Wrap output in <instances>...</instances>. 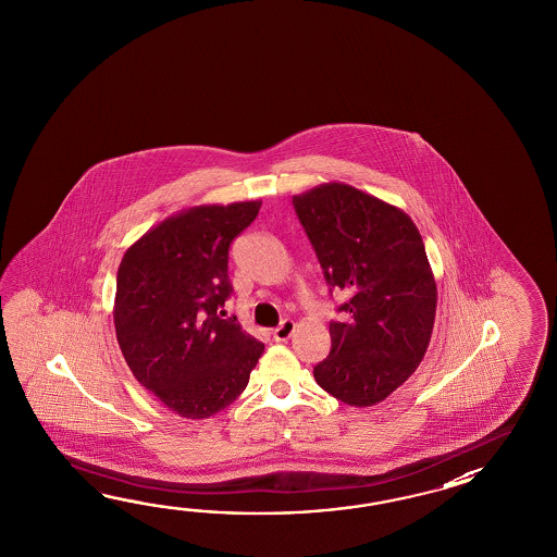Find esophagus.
Wrapping results in <instances>:
<instances>
[{
  "instance_id": "obj_1",
  "label": "esophagus",
  "mask_w": 557,
  "mask_h": 557,
  "mask_svg": "<svg viewBox=\"0 0 557 557\" xmlns=\"http://www.w3.org/2000/svg\"><path fill=\"white\" fill-rule=\"evenodd\" d=\"M295 332V322L293 320H283L273 331V338L276 343H284L290 338V334Z\"/></svg>"
}]
</instances>
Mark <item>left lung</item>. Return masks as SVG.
<instances>
[{"label": "left lung", "mask_w": 557, "mask_h": 557, "mask_svg": "<svg viewBox=\"0 0 557 557\" xmlns=\"http://www.w3.org/2000/svg\"><path fill=\"white\" fill-rule=\"evenodd\" d=\"M329 290L350 298L332 320L331 355L314 367L322 391L350 406L382 403L426 355L436 283L408 214L362 190L331 183L293 197Z\"/></svg>", "instance_id": "8db88e82"}]
</instances>
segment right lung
I'll return each mask as SVG.
<instances>
[{"label": "right lung", "instance_id": "add662e5", "mask_svg": "<svg viewBox=\"0 0 557 557\" xmlns=\"http://www.w3.org/2000/svg\"><path fill=\"white\" fill-rule=\"evenodd\" d=\"M261 201L197 207L154 226L117 271L115 332L133 376L169 410L209 418L249 384L264 344L225 317L231 243Z\"/></svg>", "mask_w": 557, "mask_h": 557}]
</instances>
